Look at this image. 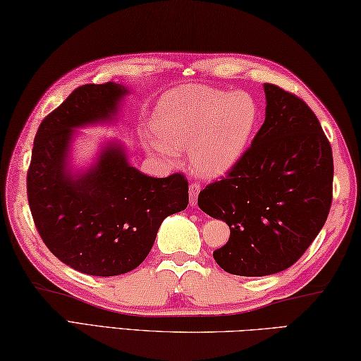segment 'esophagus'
I'll return each instance as SVG.
<instances>
[{"instance_id": "34e87169", "label": "esophagus", "mask_w": 361, "mask_h": 361, "mask_svg": "<svg viewBox=\"0 0 361 361\" xmlns=\"http://www.w3.org/2000/svg\"><path fill=\"white\" fill-rule=\"evenodd\" d=\"M199 192H200V183L192 181L191 185H189V203H191L192 207L197 205Z\"/></svg>"}]
</instances>
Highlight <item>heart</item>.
<instances>
[{
	"label": "heart",
	"mask_w": 361,
	"mask_h": 361,
	"mask_svg": "<svg viewBox=\"0 0 361 361\" xmlns=\"http://www.w3.org/2000/svg\"><path fill=\"white\" fill-rule=\"evenodd\" d=\"M159 142L149 148L167 161L189 149L195 173L214 178L243 158L259 123V106L245 91L228 93L208 87H185L161 97L153 115Z\"/></svg>",
	"instance_id": "b5f03b06"
}]
</instances>
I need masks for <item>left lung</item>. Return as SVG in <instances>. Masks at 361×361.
Listing matches in <instances>:
<instances>
[{
  "label": "left lung",
  "instance_id": "8db88e82",
  "mask_svg": "<svg viewBox=\"0 0 361 361\" xmlns=\"http://www.w3.org/2000/svg\"><path fill=\"white\" fill-rule=\"evenodd\" d=\"M265 121L237 166L199 194V207L231 227L213 252L227 273L267 276L292 267L317 237L333 199V153L297 94L264 83Z\"/></svg>",
  "mask_w": 361,
  "mask_h": 361
}]
</instances>
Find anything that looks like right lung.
<instances>
[{
	"mask_svg": "<svg viewBox=\"0 0 361 361\" xmlns=\"http://www.w3.org/2000/svg\"><path fill=\"white\" fill-rule=\"evenodd\" d=\"M126 93L114 82L72 91L39 126L26 176L31 216L45 246L63 264L91 276H116L139 267L161 222L189 202L185 175H143L114 143L87 173L68 172L74 128L112 118Z\"/></svg>",
	"mask_w": 361,
	"mask_h": 361,
	"instance_id": "right-lung-1",
	"label": "right lung"
}]
</instances>
